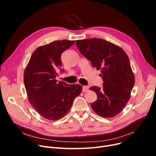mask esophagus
Returning <instances> with one entry per match:
<instances>
[{
    "mask_svg": "<svg viewBox=\"0 0 156 156\" xmlns=\"http://www.w3.org/2000/svg\"><path fill=\"white\" fill-rule=\"evenodd\" d=\"M88 88H89V87H88V86H83V89H82L83 92H87V91L88 90Z\"/></svg>",
    "mask_w": 156,
    "mask_h": 156,
    "instance_id": "1",
    "label": "esophagus"
}]
</instances>
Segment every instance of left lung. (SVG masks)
Masks as SVG:
<instances>
[{
    "label": "left lung",
    "mask_w": 156,
    "mask_h": 156,
    "mask_svg": "<svg viewBox=\"0 0 156 156\" xmlns=\"http://www.w3.org/2000/svg\"><path fill=\"white\" fill-rule=\"evenodd\" d=\"M76 44L92 66L101 71L103 87L90 88L97 96L92 109L104 118L118 115L129 100L135 84L128 56L120 47L101 38L78 40Z\"/></svg>",
    "instance_id": "1"
}]
</instances>
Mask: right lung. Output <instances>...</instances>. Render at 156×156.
Returning a JSON list of instances; mask_svg holds the SVG:
<instances>
[{"label":"right lung","mask_w":156,"mask_h":156,"mask_svg":"<svg viewBox=\"0 0 156 156\" xmlns=\"http://www.w3.org/2000/svg\"><path fill=\"white\" fill-rule=\"evenodd\" d=\"M75 42L56 40L38 47L24 69L23 80L28 101L48 120L56 121L64 116L82 91L80 85H68L55 80L62 66V53Z\"/></svg>","instance_id":"right-lung-1"}]
</instances>
